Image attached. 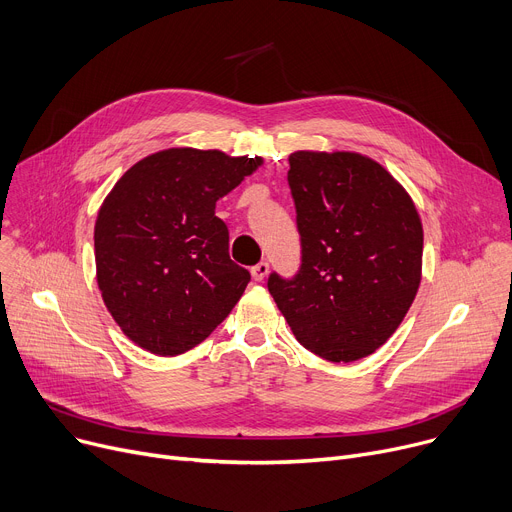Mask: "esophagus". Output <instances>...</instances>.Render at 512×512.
Instances as JSON below:
<instances>
[{"label":"esophagus","mask_w":512,"mask_h":512,"mask_svg":"<svg viewBox=\"0 0 512 512\" xmlns=\"http://www.w3.org/2000/svg\"><path fill=\"white\" fill-rule=\"evenodd\" d=\"M267 274H270V263H267V261H259L257 265L251 267V276H253L257 282H261Z\"/></svg>","instance_id":"34e87169"}]
</instances>
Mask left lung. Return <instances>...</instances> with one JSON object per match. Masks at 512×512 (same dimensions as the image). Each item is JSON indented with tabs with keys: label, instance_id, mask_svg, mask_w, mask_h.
Segmentation results:
<instances>
[{
	"label": "left lung",
	"instance_id": "obj_1",
	"mask_svg": "<svg viewBox=\"0 0 512 512\" xmlns=\"http://www.w3.org/2000/svg\"><path fill=\"white\" fill-rule=\"evenodd\" d=\"M301 265L267 290L307 351L334 363L371 355L405 319L419 282L423 228L411 197L365 155L288 157Z\"/></svg>",
	"mask_w": 512,
	"mask_h": 512
}]
</instances>
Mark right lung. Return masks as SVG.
I'll use <instances>...</instances> for the list:
<instances>
[{
    "mask_svg": "<svg viewBox=\"0 0 512 512\" xmlns=\"http://www.w3.org/2000/svg\"><path fill=\"white\" fill-rule=\"evenodd\" d=\"M259 164L261 157L166 149L134 164L103 201L95 222L99 290L145 351H191L242 297L251 274L230 259L215 203Z\"/></svg>",
    "mask_w": 512,
    "mask_h": 512,
    "instance_id": "add662e5",
    "label": "right lung"
}]
</instances>
